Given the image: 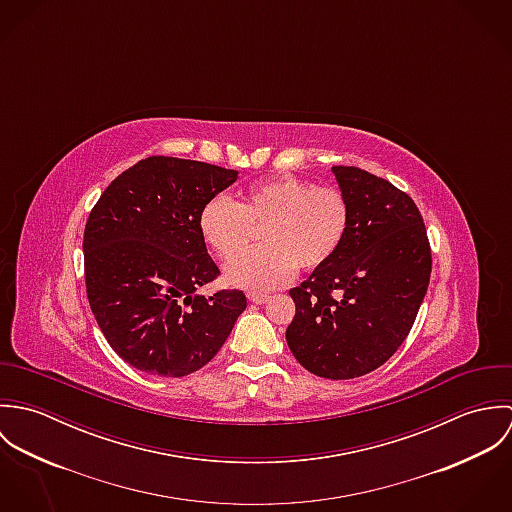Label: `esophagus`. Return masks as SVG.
Returning <instances> with one entry per match:
<instances>
[{"mask_svg": "<svg viewBox=\"0 0 512 512\" xmlns=\"http://www.w3.org/2000/svg\"><path fill=\"white\" fill-rule=\"evenodd\" d=\"M248 299L252 301V303H266L268 301V295L266 293H260V292H250L248 293Z\"/></svg>", "mask_w": 512, "mask_h": 512, "instance_id": "1", "label": "esophagus"}]
</instances>
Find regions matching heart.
<instances>
[{
	"label": "heart",
	"instance_id": "b5f03b06",
	"mask_svg": "<svg viewBox=\"0 0 512 512\" xmlns=\"http://www.w3.org/2000/svg\"><path fill=\"white\" fill-rule=\"evenodd\" d=\"M351 222L347 197L335 187H315L297 177H276L248 187L240 203L211 199L199 230L222 260H231L263 228L265 246L226 266V280L246 290L286 284L295 268L313 272L341 248Z\"/></svg>",
	"mask_w": 512,
	"mask_h": 512
}]
</instances>
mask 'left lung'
I'll return each instance as SVG.
<instances>
[{
	"mask_svg": "<svg viewBox=\"0 0 512 512\" xmlns=\"http://www.w3.org/2000/svg\"><path fill=\"white\" fill-rule=\"evenodd\" d=\"M351 222L337 254L290 290L286 331L309 372L349 380L384 365L408 337L428 292L432 250L416 203L359 167H333Z\"/></svg>",
	"mask_w": 512,
	"mask_h": 512,
	"instance_id": "obj_1",
	"label": "left lung"
}]
</instances>
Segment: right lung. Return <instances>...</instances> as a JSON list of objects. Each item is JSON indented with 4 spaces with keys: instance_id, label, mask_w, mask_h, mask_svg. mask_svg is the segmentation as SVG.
<instances>
[{
    "instance_id": "obj_1",
    "label": "right lung",
    "mask_w": 512,
    "mask_h": 512,
    "mask_svg": "<svg viewBox=\"0 0 512 512\" xmlns=\"http://www.w3.org/2000/svg\"><path fill=\"white\" fill-rule=\"evenodd\" d=\"M238 179L219 165L151 155L118 175L84 228L90 309L120 359L157 376L207 365L246 309L240 290L201 295L219 276L201 209Z\"/></svg>"
}]
</instances>
